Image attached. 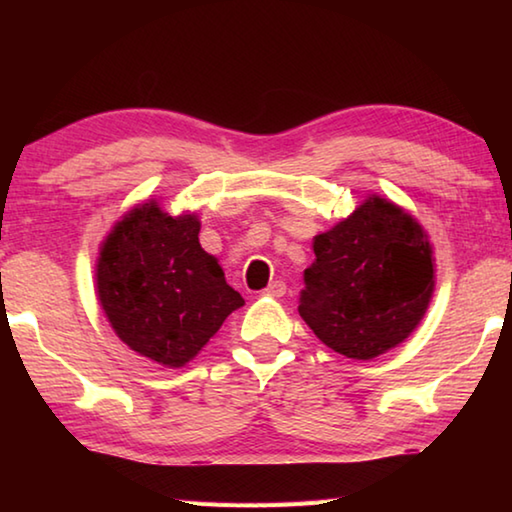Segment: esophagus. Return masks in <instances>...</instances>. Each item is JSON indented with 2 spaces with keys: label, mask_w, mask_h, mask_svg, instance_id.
Wrapping results in <instances>:
<instances>
[{
  "label": "esophagus",
  "mask_w": 512,
  "mask_h": 512,
  "mask_svg": "<svg viewBox=\"0 0 512 512\" xmlns=\"http://www.w3.org/2000/svg\"><path fill=\"white\" fill-rule=\"evenodd\" d=\"M284 293H287V284L282 280H275L264 289V296H271V298H282Z\"/></svg>",
  "instance_id": "obj_1"
}]
</instances>
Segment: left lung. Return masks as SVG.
I'll use <instances>...</instances> for the list:
<instances>
[{
    "label": "left lung",
    "mask_w": 512,
    "mask_h": 512,
    "mask_svg": "<svg viewBox=\"0 0 512 512\" xmlns=\"http://www.w3.org/2000/svg\"><path fill=\"white\" fill-rule=\"evenodd\" d=\"M314 253L298 311L327 348L370 361L409 339L436 287L427 232L409 212L368 196L314 237Z\"/></svg>",
    "instance_id": "1"
}]
</instances>
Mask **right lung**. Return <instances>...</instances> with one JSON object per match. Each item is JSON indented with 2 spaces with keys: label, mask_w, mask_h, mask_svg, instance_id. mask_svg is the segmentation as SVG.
Returning <instances> with one entry per match:
<instances>
[{
  "label": "right lung",
  "mask_w": 512,
  "mask_h": 512,
  "mask_svg": "<svg viewBox=\"0 0 512 512\" xmlns=\"http://www.w3.org/2000/svg\"><path fill=\"white\" fill-rule=\"evenodd\" d=\"M196 214L169 216L155 201L121 216L101 244L97 296L133 352L183 368L244 305L198 241Z\"/></svg>",
  "instance_id": "1"
}]
</instances>
